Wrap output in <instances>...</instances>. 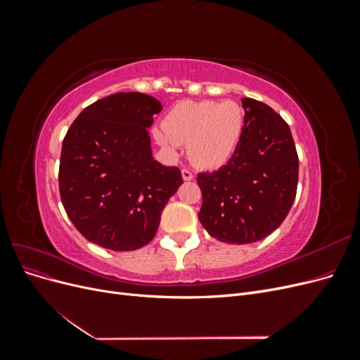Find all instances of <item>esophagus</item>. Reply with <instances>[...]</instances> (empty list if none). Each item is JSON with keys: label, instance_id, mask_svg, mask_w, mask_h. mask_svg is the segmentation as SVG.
Masks as SVG:
<instances>
[{"label": "esophagus", "instance_id": "1", "mask_svg": "<svg viewBox=\"0 0 360 360\" xmlns=\"http://www.w3.org/2000/svg\"><path fill=\"white\" fill-rule=\"evenodd\" d=\"M181 177L184 181H191L193 179V174L189 169L184 168V169H181Z\"/></svg>", "mask_w": 360, "mask_h": 360}]
</instances>
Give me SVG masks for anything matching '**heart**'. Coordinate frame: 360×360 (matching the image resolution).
<instances>
[{"label":"heart","mask_w":360,"mask_h":360,"mask_svg":"<svg viewBox=\"0 0 360 360\" xmlns=\"http://www.w3.org/2000/svg\"><path fill=\"white\" fill-rule=\"evenodd\" d=\"M243 126V108L233 101L183 102L167 115L163 127L153 130V136L169 153H176L179 144H188L195 167L214 169L234 155Z\"/></svg>","instance_id":"1"}]
</instances>
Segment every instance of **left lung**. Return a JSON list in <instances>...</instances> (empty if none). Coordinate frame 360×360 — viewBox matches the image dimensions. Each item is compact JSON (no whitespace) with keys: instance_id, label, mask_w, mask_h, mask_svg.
Returning a JSON list of instances; mask_svg holds the SVG:
<instances>
[{"instance_id":"1","label":"left lung","mask_w":360,"mask_h":360,"mask_svg":"<svg viewBox=\"0 0 360 360\" xmlns=\"http://www.w3.org/2000/svg\"><path fill=\"white\" fill-rule=\"evenodd\" d=\"M240 144L221 169L198 174V219L219 242L254 243L284 222L296 198L299 159L288 124L271 108L243 97Z\"/></svg>"}]
</instances>
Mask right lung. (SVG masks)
<instances>
[{"label": "right lung", "mask_w": 360, "mask_h": 360, "mask_svg": "<svg viewBox=\"0 0 360 360\" xmlns=\"http://www.w3.org/2000/svg\"><path fill=\"white\" fill-rule=\"evenodd\" d=\"M162 103L115 93L86 106L63 141L60 195L86 240L134 250L155 237L160 214L183 183L177 167L155 160L148 129Z\"/></svg>", "instance_id": "right-lung-1"}]
</instances>
